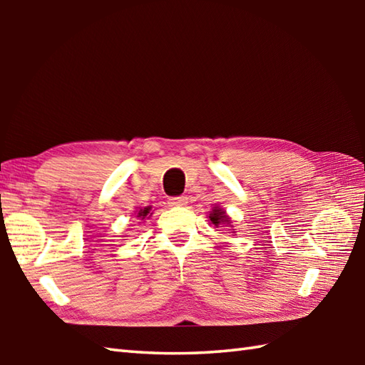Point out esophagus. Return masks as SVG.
<instances>
[{
	"label": "esophagus",
	"mask_w": 365,
	"mask_h": 365,
	"mask_svg": "<svg viewBox=\"0 0 365 365\" xmlns=\"http://www.w3.org/2000/svg\"><path fill=\"white\" fill-rule=\"evenodd\" d=\"M168 204L170 207H183L188 204V197L187 196H174V197H169Z\"/></svg>",
	"instance_id": "obj_1"
}]
</instances>
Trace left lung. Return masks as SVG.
Instances as JSON below:
<instances>
[{
    "label": "left lung",
    "mask_w": 365,
    "mask_h": 365,
    "mask_svg": "<svg viewBox=\"0 0 365 365\" xmlns=\"http://www.w3.org/2000/svg\"><path fill=\"white\" fill-rule=\"evenodd\" d=\"M208 218H210L212 224H213V226H216V227H220V226L222 227V224H224V226H230L232 227L230 218L226 215V212H224L222 208H220V207H213V210L210 212V216H208Z\"/></svg>",
    "instance_id": "1"
}]
</instances>
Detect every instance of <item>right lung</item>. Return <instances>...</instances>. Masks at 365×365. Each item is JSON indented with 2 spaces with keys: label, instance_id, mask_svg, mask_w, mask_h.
<instances>
[{
  "label": "right lung",
  "instance_id": "right-lung-1",
  "mask_svg": "<svg viewBox=\"0 0 365 365\" xmlns=\"http://www.w3.org/2000/svg\"><path fill=\"white\" fill-rule=\"evenodd\" d=\"M150 210H152V207H144V208H139L138 213H136V216H138V218L144 220V218H147V216H150V215H152V213H150Z\"/></svg>",
  "mask_w": 365,
  "mask_h": 365
}]
</instances>
